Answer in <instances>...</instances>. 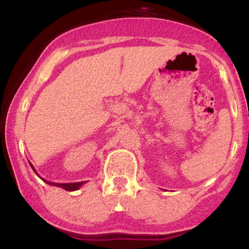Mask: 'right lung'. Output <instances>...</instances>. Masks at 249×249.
Returning a JSON list of instances; mask_svg holds the SVG:
<instances>
[{
  "instance_id": "obj_1",
  "label": "right lung",
  "mask_w": 249,
  "mask_h": 249,
  "mask_svg": "<svg viewBox=\"0 0 249 249\" xmlns=\"http://www.w3.org/2000/svg\"><path fill=\"white\" fill-rule=\"evenodd\" d=\"M31 167L33 168V170L36 172L35 168L33 167L32 163H31ZM36 175H37V172H36ZM41 180H43L44 182L50 184V185H56V187L65 189V190H67V191H74V190H78V189H79L80 187H81V185H82L83 183H86V181H81V182H73V183H54V182H50V181L45 180V179H43V178H41Z\"/></svg>"
}]
</instances>
